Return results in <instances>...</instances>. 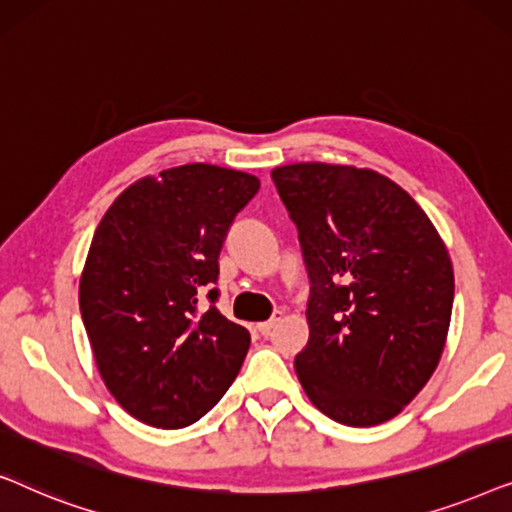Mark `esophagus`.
<instances>
[{"instance_id": "34e87169", "label": "esophagus", "mask_w": 512, "mask_h": 512, "mask_svg": "<svg viewBox=\"0 0 512 512\" xmlns=\"http://www.w3.org/2000/svg\"><path fill=\"white\" fill-rule=\"evenodd\" d=\"M279 321H282V314H275V317L272 319H268V321H261V324H258L256 328H258V333L261 335H270L272 333V328H275Z\"/></svg>"}]
</instances>
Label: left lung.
<instances>
[{
  "label": "left lung",
  "mask_w": 512,
  "mask_h": 512,
  "mask_svg": "<svg viewBox=\"0 0 512 512\" xmlns=\"http://www.w3.org/2000/svg\"><path fill=\"white\" fill-rule=\"evenodd\" d=\"M272 181L310 277V340L296 356L298 380L335 422H387L422 391L443 354L450 254L424 209L373 170L296 163L275 167Z\"/></svg>",
  "instance_id": "1"
}]
</instances>
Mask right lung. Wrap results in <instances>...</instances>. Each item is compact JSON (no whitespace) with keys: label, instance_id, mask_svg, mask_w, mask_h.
Wrapping results in <instances>:
<instances>
[{"label":"right lung","instance_id":"obj_1","mask_svg":"<svg viewBox=\"0 0 512 512\" xmlns=\"http://www.w3.org/2000/svg\"><path fill=\"white\" fill-rule=\"evenodd\" d=\"M258 188L254 174L191 163L135 181L102 216L79 307L104 384L139 422L184 429L240 373L251 335L216 310L212 286L228 230Z\"/></svg>","mask_w":512,"mask_h":512}]
</instances>
